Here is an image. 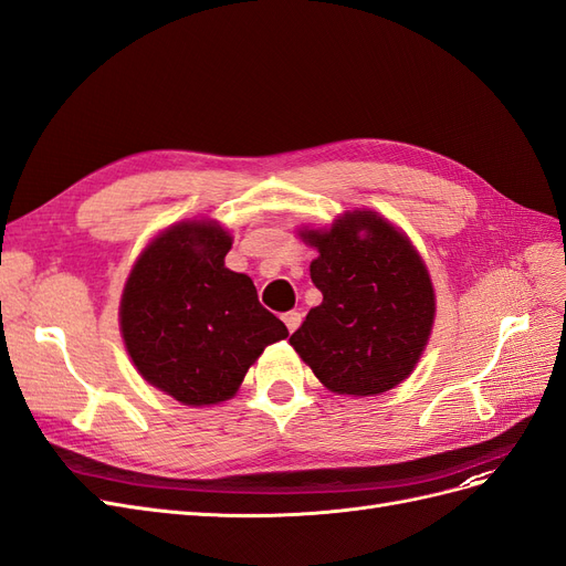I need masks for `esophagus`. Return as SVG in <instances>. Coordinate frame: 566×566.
<instances>
[{
	"instance_id": "34e87169",
	"label": "esophagus",
	"mask_w": 566,
	"mask_h": 566,
	"mask_svg": "<svg viewBox=\"0 0 566 566\" xmlns=\"http://www.w3.org/2000/svg\"><path fill=\"white\" fill-rule=\"evenodd\" d=\"M282 319H284V325H286V329H289V332H296V329H298V325H301V313H296V311H289V313H284V315H282Z\"/></svg>"
}]
</instances>
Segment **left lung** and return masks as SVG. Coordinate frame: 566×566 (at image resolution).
I'll return each mask as SVG.
<instances>
[{"label": "left lung", "instance_id": "8db88e82", "mask_svg": "<svg viewBox=\"0 0 566 566\" xmlns=\"http://www.w3.org/2000/svg\"><path fill=\"white\" fill-rule=\"evenodd\" d=\"M319 255L311 280L322 303L289 344L334 394L375 396L406 379L433 325L424 263L391 222L355 211L327 232H303Z\"/></svg>", "mask_w": 566, "mask_h": 566}]
</instances>
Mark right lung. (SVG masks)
I'll list each match as a JSON object with an SVG mask.
<instances>
[{
    "label": "right lung",
    "mask_w": 566,
    "mask_h": 566,
    "mask_svg": "<svg viewBox=\"0 0 566 566\" xmlns=\"http://www.w3.org/2000/svg\"><path fill=\"white\" fill-rule=\"evenodd\" d=\"M232 237L182 222L154 239L125 284L120 329L139 375L185 406L239 389L265 346L289 336L247 274L224 268Z\"/></svg>",
    "instance_id": "right-lung-1"
}]
</instances>
